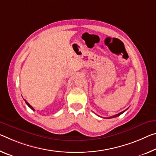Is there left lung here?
<instances>
[{
	"label": "left lung",
	"mask_w": 156,
	"mask_h": 156,
	"mask_svg": "<svg viewBox=\"0 0 156 156\" xmlns=\"http://www.w3.org/2000/svg\"><path fill=\"white\" fill-rule=\"evenodd\" d=\"M126 110H124V111H123V112H120V113H119V114H117V115H113V116H112V117H109L110 119H111V118H115V117H119V116L120 115H122V113H123L125 112Z\"/></svg>",
	"instance_id": "1"
}]
</instances>
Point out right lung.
I'll use <instances>...</instances> for the list:
<instances>
[{"label":"right lung","mask_w":156,"mask_h":156,"mask_svg":"<svg viewBox=\"0 0 156 156\" xmlns=\"http://www.w3.org/2000/svg\"><path fill=\"white\" fill-rule=\"evenodd\" d=\"M24 101H26V104H27V105H28V107H29L30 108V109H32V110H34V108H33V106H32V105H30V104H29V103H28V102H27V101H26V100H25V99H24Z\"/></svg>","instance_id":"add662e5"}]
</instances>
